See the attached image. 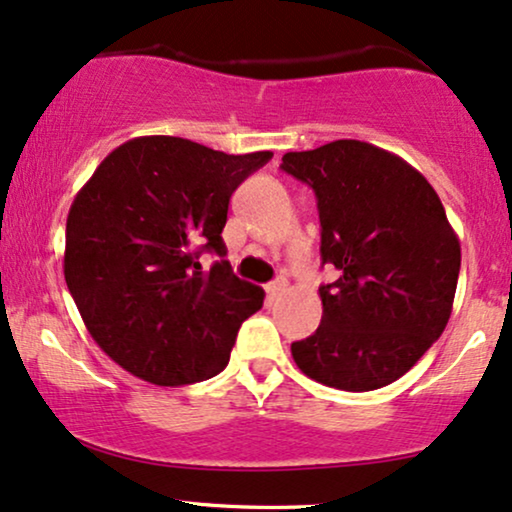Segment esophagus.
Returning a JSON list of instances; mask_svg holds the SVG:
<instances>
[{"instance_id": "1", "label": "esophagus", "mask_w": 512, "mask_h": 512, "mask_svg": "<svg viewBox=\"0 0 512 512\" xmlns=\"http://www.w3.org/2000/svg\"><path fill=\"white\" fill-rule=\"evenodd\" d=\"M266 292H268L270 299H277V296L285 294L287 292V280H285V277H277V280L270 282V285L266 287Z\"/></svg>"}]
</instances>
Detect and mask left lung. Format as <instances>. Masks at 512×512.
<instances>
[{"instance_id": "8db88e82", "label": "left lung", "mask_w": 512, "mask_h": 512, "mask_svg": "<svg viewBox=\"0 0 512 512\" xmlns=\"http://www.w3.org/2000/svg\"><path fill=\"white\" fill-rule=\"evenodd\" d=\"M280 168L315 192L320 256L339 270L320 287L318 330L292 344L294 363L334 389L387 387L451 318L460 242L441 199L399 156L358 140L289 151Z\"/></svg>"}]
</instances>
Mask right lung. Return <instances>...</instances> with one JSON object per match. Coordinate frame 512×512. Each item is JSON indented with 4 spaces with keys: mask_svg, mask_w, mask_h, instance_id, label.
<instances>
[{
    "mask_svg": "<svg viewBox=\"0 0 512 512\" xmlns=\"http://www.w3.org/2000/svg\"><path fill=\"white\" fill-rule=\"evenodd\" d=\"M273 151L225 154L182 137L121 144L66 220L63 275L87 332L111 361L159 387L225 370L263 289L239 280L220 237L232 192ZM218 253L204 271L198 256Z\"/></svg>",
    "mask_w": 512,
    "mask_h": 512,
    "instance_id": "obj_1",
    "label": "right lung"
}]
</instances>
